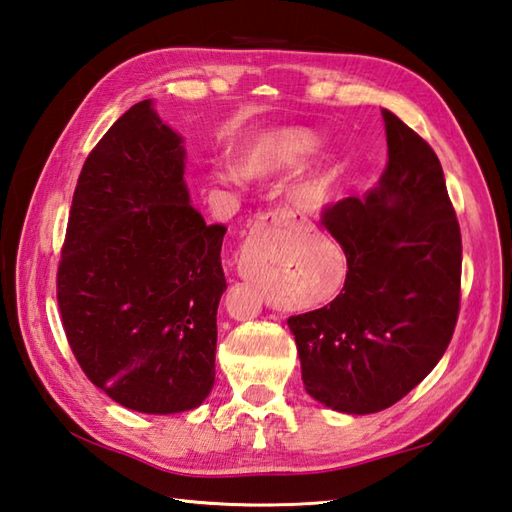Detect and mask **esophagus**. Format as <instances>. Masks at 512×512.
Segmentation results:
<instances>
[{"label":"esophagus","instance_id":"34e87169","mask_svg":"<svg viewBox=\"0 0 512 512\" xmlns=\"http://www.w3.org/2000/svg\"><path fill=\"white\" fill-rule=\"evenodd\" d=\"M302 223V217L289 210H274L260 214L254 223V234H267V232H285L289 227Z\"/></svg>","mask_w":512,"mask_h":512}]
</instances>
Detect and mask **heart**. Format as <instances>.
<instances>
[{
  "mask_svg": "<svg viewBox=\"0 0 512 512\" xmlns=\"http://www.w3.org/2000/svg\"><path fill=\"white\" fill-rule=\"evenodd\" d=\"M320 149V138L309 129L278 127L258 131L238 146L236 164L245 177L263 179L285 175L289 170L300 168L309 157ZM238 170H230V177L238 179ZM333 170L315 168L295 181L291 199L304 208H317L328 199L333 190Z\"/></svg>",
  "mask_w": 512,
  "mask_h": 512,
  "instance_id": "heart-1",
  "label": "heart"
}]
</instances>
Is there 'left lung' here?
I'll use <instances>...</instances> for the list:
<instances>
[{
  "instance_id": "obj_1",
  "label": "left lung",
  "mask_w": 512,
  "mask_h": 512,
  "mask_svg": "<svg viewBox=\"0 0 512 512\" xmlns=\"http://www.w3.org/2000/svg\"><path fill=\"white\" fill-rule=\"evenodd\" d=\"M388 164L363 197L322 223L346 254V282L317 311L287 320L304 388L342 414L388 410L436 368L460 309L462 238L431 146L381 109Z\"/></svg>"
}]
</instances>
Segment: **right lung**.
Instances as JSON below:
<instances>
[{
  "mask_svg": "<svg viewBox=\"0 0 512 512\" xmlns=\"http://www.w3.org/2000/svg\"><path fill=\"white\" fill-rule=\"evenodd\" d=\"M184 168L153 100L122 113L83 164L56 276L78 366L142 414L195 410L214 385L225 227L192 208Z\"/></svg>",
  "mask_w": 512,
  "mask_h": 512,
  "instance_id": "1",
  "label": "right lung"
}]
</instances>
